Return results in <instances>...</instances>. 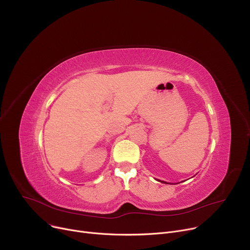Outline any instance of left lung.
<instances>
[{"mask_svg": "<svg viewBox=\"0 0 250 250\" xmlns=\"http://www.w3.org/2000/svg\"><path fill=\"white\" fill-rule=\"evenodd\" d=\"M161 182H164V183H166V182H165V181H161Z\"/></svg>", "mask_w": 250, "mask_h": 250, "instance_id": "left-lung-1", "label": "left lung"}]
</instances>
